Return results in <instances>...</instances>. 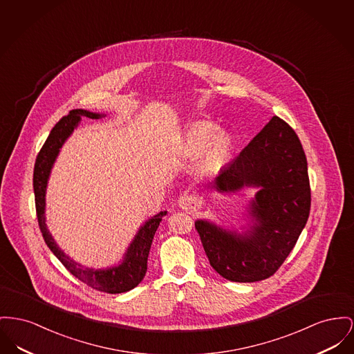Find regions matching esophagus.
I'll use <instances>...</instances> for the list:
<instances>
[{
  "label": "esophagus",
  "instance_id": "34e87169",
  "mask_svg": "<svg viewBox=\"0 0 354 354\" xmlns=\"http://www.w3.org/2000/svg\"><path fill=\"white\" fill-rule=\"evenodd\" d=\"M179 207L185 211H189L192 208L195 207V198L191 196V195H183L179 198Z\"/></svg>",
  "mask_w": 354,
  "mask_h": 354
}]
</instances>
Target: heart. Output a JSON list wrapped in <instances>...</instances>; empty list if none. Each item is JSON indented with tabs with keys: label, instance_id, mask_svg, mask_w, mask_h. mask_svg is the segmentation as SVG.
Listing matches in <instances>:
<instances>
[{
	"label": "heart",
	"instance_id": "obj_1",
	"mask_svg": "<svg viewBox=\"0 0 354 354\" xmlns=\"http://www.w3.org/2000/svg\"><path fill=\"white\" fill-rule=\"evenodd\" d=\"M180 151L187 158L202 153L198 165L199 171L209 174L229 160L232 139L226 132H218V125L207 120H199L188 125L185 131L180 140Z\"/></svg>",
	"mask_w": 354,
	"mask_h": 354
}]
</instances>
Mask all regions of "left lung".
Listing matches in <instances>:
<instances>
[{
    "instance_id": "left-lung-1",
    "label": "left lung",
    "mask_w": 354,
    "mask_h": 354,
    "mask_svg": "<svg viewBox=\"0 0 354 354\" xmlns=\"http://www.w3.org/2000/svg\"><path fill=\"white\" fill-rule=\"evenodd\" d=\"M243 186L261 187L251 202L250 214L257 222L239 235L196 221L209 265L232 282H255L278 270L305 227L312 192L308 162L294 129L272 116L214 180L221 192Z\"/></svg>"
}]
</instances>
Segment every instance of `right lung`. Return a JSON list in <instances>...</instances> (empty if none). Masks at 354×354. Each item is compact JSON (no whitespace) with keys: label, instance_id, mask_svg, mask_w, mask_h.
Instances as JSON below:
<instances>
[{"label":"right lung","instance_id":"obj_1","mask_svg":"<svg viewBox=\"0 0 354 354\" xmlns=\"http://www.w3.org/2000/svg\"><path fill=\"white\" fill-rule=\"evenodd\" d=\"M82 116L89 118V119L102 118V115L99 113L88 112L84 109H72L53 127V129L50 131L48 139L45 140L44 146L41 147L36 158L35 171H33V189H35L37 221H39L42 238L46 246L59 258V261L66 268V270L95 290L109 292V294H119V292H124L136 288L145 278L147 271V259L152 245V239L167 211H162L158 215L152 216L148 222L145 223V226H142V229L139 230V232L136 234L133 242L127 250L124 261L122 262V265L116 268H112L108 270L85 269L83 266L77 265L76 262H73L72 259H69V257H66L64 251L59 249V246L56 245L55 239L52 238L45 225V216H44L45 189H46V182L50 174V168L55 163V159L63 146L64 142L66 140V138L79 124Z\"/></svg>","mask_w":354,"mask_h":354}]
</instances>
